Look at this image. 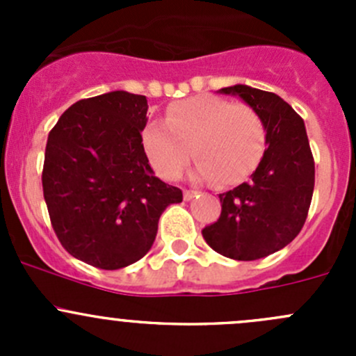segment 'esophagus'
Masks as SVG:
<instances>
[{
	"label": "esophagus",
	"instance_id": "esophagus-1",
	"mask_svg": "<svg viewBox=\"0 0 356 356\" xmlns=\"http://www.w3.org/2000/svg\"><path fill=\"white\" fill-rule=\"evenodd\" d=\"M195 196H198V191H193V189H184V200L191 201Z\"/></svg>",
	"mask_w": 356,
	"mask_h": 356
}]
</instances>
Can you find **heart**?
<instances>
[{
	"label": "heart",
	"instance_id": "b5f03b06",
	"mask_svg": "<svg viewBox=\"0 0 356 356\" xmlns=\"http://www.w3.org/2000/svg\"><path fill=\"white\" fill-rule=\"evenodd\" d=\"M265 141V124L253 106L210 95L174 103L165 122H153L143 132L149 163L168 181L181 177L193 155L196 177L236 184L260 163Z\"/></svg>",
	"mask_w": 356,
	"mask_h": 356
}]
</instances>
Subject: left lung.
Listing matches in <instances>:
<instances>
[{"instance_id":"obj_1","label":"left lung","mask_w":356,"mask_h":356,"mask_svg":"<svg viewBox=\"0 0 356 356\" xmlns=\"http://www.w3.org/2000/svg\"><path fill=\"white\" fill-rule=\"evenodd\" d=\"M220 92L238 95L260 113L267 148L250 181L218 195L220 217L201 234L224 257L258 260L300 234L314 196V155L303 118L277 95L243 84Z\"/></svg>"}]
</instances>
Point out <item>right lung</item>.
Instances as JSON below:
<instances>
[{
	"instance_id": "1",
	"label": "right lung",
	"mask_w": 356,
	"mask_h": 356,
	"mask_svg": "<svg viewBox=\"0 0 356 356\" xmlns=\"http://www.w3.org/2000/svg\"><path fill=\"white\" fill-rule=\"evenodd\" d=\"M148 99L113 91L74 103L48 136L42 193L56 238L103 270L141 260L182 191L155 177L143 146Z\"/></svg>"
}]
</instances>
